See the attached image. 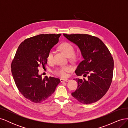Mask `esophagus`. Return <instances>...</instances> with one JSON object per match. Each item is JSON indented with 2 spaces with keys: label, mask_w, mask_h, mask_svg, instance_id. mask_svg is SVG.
<instances>
[{
  "label": "esophagus",
  "mask_w": 128,
  "mask_h": 128,
  "mask_svg": "<svg viewBox=\"0 0 128 128\" xmlns=\"http://www.w3.org/2000/svg\"><path fill=\"white\" fill-rule=\"evenodd\" d=\"M69 80L68 79H63V78H61L60 79V82H68Z\"/></svg>",
  "instance_id": "obj_1"
}]
</instances>
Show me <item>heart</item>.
<instances>
[{"label":"heart","mask_w":128,"mask_h":128,"mask_svg":"<svg viewBox=\"0 0 128 128\" xmlns=\"http://www.w3.org/2000/svg\"><path fill=\"white\" fill-rule=\"evenodd\" d=\"M59 48L60 50L62 51L68 57H70L72 59H74L75 58L74 54L75 48L74 46L70 43L68 42H64L62 43ZM53 50H51L48 52L46 59H47L48 62L49 64H52L53 61V56H54ZM72 70V68L69 66H64L56 68L54 70L53 72L54 74L59 76L61 77H66L67 76V72H70Z\"/></svg>","instance_id":"b5f03b06"}]
</instances>
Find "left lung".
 Wrapping results in <instances>:
<instances>
[{"label": "left lung", "instance_id": "1", "mask_svg": "<svg viewBox=\"0 0 128 128\" xmlns=\"http://www.w3.org/2000/svg\"><path fill=\"white\" fill-rule=\"evenodd\" d=\"M68 40L78 46L83 60L75 70L77 88L72 95L84 104L97 102L109 89L113 75L114 60L107 46L99 38L88 34H64Z\"/></svg>", "mask_w": 128, "mask_h": 128}]
</instances>
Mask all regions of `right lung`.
Wrapping results in <instances>:
<instances>
[{
  "label": "right lung",
  "mask_w": 128,
  "mask_h": 128,
  "mask_svg": "<svg viewBox=\"0 0 128 128\" xmlns=\"http://www.w3.org/2000/svg\"><path fill=\"white\" fill-rule=\"evenodd\" d=\"M59 34H40L25 40L19 45L12 62L11 70L18 90L34 103L45 101L55 91L59 78L38 74V68L45 67L46 56L58 43Z\"/></svg>",
  "instance_id": "obj_1"
}]
</instances>
